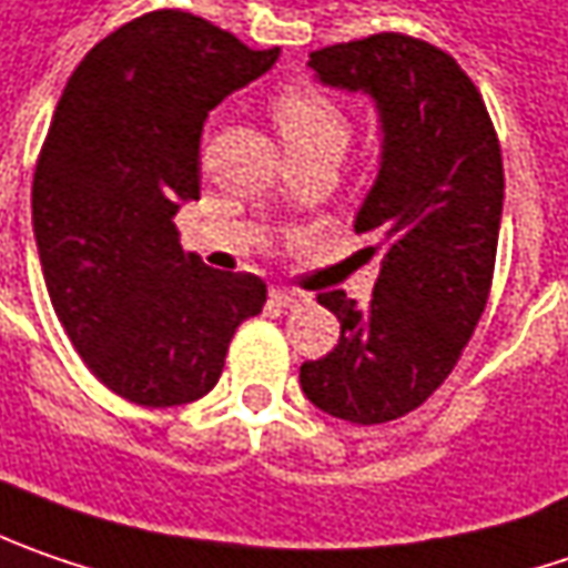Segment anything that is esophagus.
Returning a JSON list of instances; mask_svg holds the SVG:
<instances>
[{
    "instance_id": "esophagus-1",
    "label": "esophagus",
    "mask_w": 568,
    "mask_h": 568,
    "mask_svg": "<svg viewBox=\"0 0 568 568\" xmlns=\"http://www.w3.org/2000/svg\"><path fill=\"white\" fill-rule=\"evenodd\" d=\"M270 298L276 305H283V308H295V305L308 302V295L305 292H295V288H270Z\"/></svg>"
}]
</instances>
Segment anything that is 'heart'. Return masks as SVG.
<instances>
[{
	"label": "heart",
	"instance_id": "obj_1",
	"mask_svg": "<svg viewBox=\"0 0 568 568\" xmlns=\"http://www.w3.org/2000/svg\"><path fill=\"white\" fill-rule=\"evenodd\" d=\"M273 120L280 126L288 155L311 149H336L343 152L349 139V120L343 108L324 91L311 85L283 88L273 98Z\"/></svg>",
	"mask_w": 568,
	"mask_h": 568
}]
</instances>
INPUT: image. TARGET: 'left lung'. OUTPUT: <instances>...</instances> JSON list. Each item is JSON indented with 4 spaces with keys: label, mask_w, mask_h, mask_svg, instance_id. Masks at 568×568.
I'll use <instances>...</instances> for the list:
<instances>
[{
    "label": "left lung",
    "mask_w": 568,
    "mask_h": 568,
    "mask_svg": "<svg viewBox=\"0 0 568 568\" xmlns=\"http://www.w3.org/2000/svg\"><path fill=\"white\" fill-rule=\"evenodd\" d=\"M314 79L362 91L382 120V168L356 212L378 237L372 302L343 288L317 302L339 343L302 365V390L336 419L378 426L426 404L480 321L503 222V152L480 91L445 50L372 34L311 53Z\"/></svg>",
    "instance_id": "obj_1"
}]
</instances>
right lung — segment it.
Returning a JSON list of instances; mask_svg holds the SVG:
<instances>
[{"instance_id":"add662e5","label":"right lung","mask_w":568,"mask_h":568,"mask_svg":"<svg viewBox=\"0 0 568 568\" xmlns=\"http://www.w3.org/2000/svg\"><path fill=\"white\" fill-rule=\"evenodd\" d=\"M276 60L161 9L94 43L62 88L31 190L40 266L91 375L139 407L210 394L263 311L266 283L184 254L174 215L200 200L210 111Z\"/></svg>"}]
</instances>
